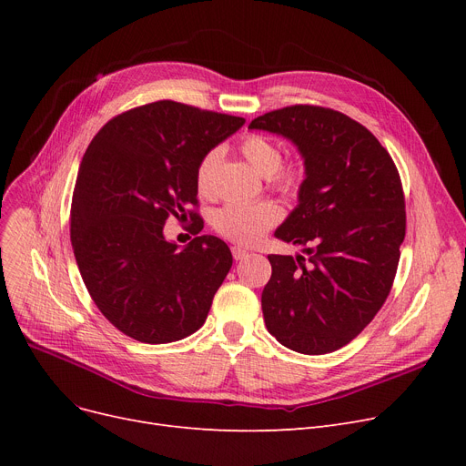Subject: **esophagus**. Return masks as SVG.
Returning <instances> with one entry per match:
<instances>
[{"label":"esophagus","mask_w":466,"mask_h":466,"mask_svg":"<svg viewBox=\"0 0 466 466\" xmlns=\"http://www.w3.org/2000/svg\"><path fill=\"white\" fill-rule=\"evenodd\" d=\"M249 253L246 251V249H241V248H238V246H234L232 248V257H234V260H241V258H246Z\"/></svg>","instance_id":"obj_1"}]
</instances>
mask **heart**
Listing matches in <instances>:
<instances>
[{"instance_id": "b5f03b06", "label": "heart", "mask_w": 466, "mask_h": 466, "mask_svg": "<svg viewBox=\"0 0 466 466\" xmlns=\"http://www.w3.org/2000/svg\"><path fill=\"white\" fill-rule=\"evenodd\" d=\"M239 151L246 160L266 176L268 185L274 190L292 196L304 181V171L297 164H283L281 147L262 134H248L239 141ZM220 149L213 147L198 160L194 171L196 190L202 196H213ZM281 218V208L272 200L255 204H227L213 217L215 230L241 246H253L268 230L276 227Z\"/></svg>"}]
</instances>
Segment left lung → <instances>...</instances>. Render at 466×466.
<instances>
[{
    "mask_svg": "<svg viewBox=\"0 0 466 466\" xmlns=\"http://www.w3.org/2000/svg\"><path fill=\"white\" fill-rule=\"evenodd\" d=\"M249 128L292 139L306 162L300 204L276 238L311 257H268L266 329L292 351H336L374 319L393 287L406 236L399 169L369 128L329 107H281Z\"/></svg>",
    "mask_w": 466,
    "mask_h": 466,
    "instance_id": "obj_1",
    "label": "left lung"
}]
</instances>
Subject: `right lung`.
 Here are the masks:
<instances>
[{"instance_id": "right-lung-1", "label": "right lung", "mask_w": 466, "mask_h": 466, "mask_svg": "<svg viewBox=\"0 0 466 466\" xmlns=\"http://www.w3.org/2000/svg\"><path fill=\"white\" fill-rule=\"evenodd\" d=\"M243 122L158 100L113 116L90 141L73 188L71 246L90 299L122 334L167 344L206 323L232 253L198 236L194 171ZM169 216L195 220L185 250L161 234Z\"/></svg>"}]
</instances>
